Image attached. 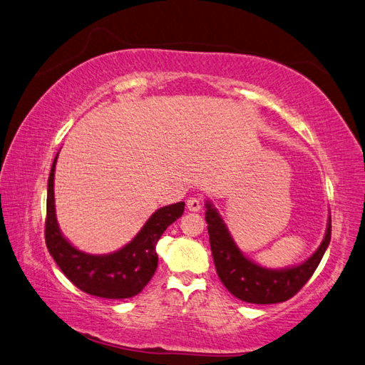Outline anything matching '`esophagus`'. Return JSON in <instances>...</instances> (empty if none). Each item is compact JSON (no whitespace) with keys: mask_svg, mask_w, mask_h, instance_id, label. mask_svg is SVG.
I'll return each instance as SVG.
<instances>
[{"mask_svg":"<svg viewBox=\"0 0 365 365\" xmlns=\"http://www.w3.org/2000/svg\"><path fill=\"white\" fill-rule=\"evenodd\" d=\"M186 206H188L190 211H200L202 210V202L199 199H195V197H190L188 202H186Z\"/></svg>","mask_w":365,"mask_h":365,"instance_id":"34e87169","label":"esophagus"}]
</instances>
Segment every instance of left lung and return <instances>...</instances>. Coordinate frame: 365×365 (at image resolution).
Listing matches in <instances>:
<instances>
[{
  "label": "left lung",
  "mask_w": 365,
  "mask_h": 365,
  "mask_svg": "<svg viewBox=\"0 0 365 365\" xmlns=\"http://www.w3.org/2000/svg\"><path fill=\"white\" fill-rule=\"evenodd\" d=\"M205 218L218 278L234 297L252 304L283 303L298 294L314 275L331 237V220L329 218L324 240L314 255L299 266L270 270L255 264L240 252L211 203H206Z\"/></svg>",
  "instance_id": "8db88e82"
}]
</instances>
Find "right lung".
Wrapping results in <instances>:
<instances>
[{
    "mask_svg": "<svg viewBox=\"0 0 365 365\" xmlns=\"http://www.w3.org/2000/svg\"><path fill=\"white\" fill-rule=\"evenodd\" d=\"M58 155L51 165L47 185V217L46 245L64 275L82 292L101 298L122 299L138 295L150 283L159 257L155 252L159 238L173 222L185 211V203L179 202L163 206L145 223L140 232L120 251L108 255H90L73 247L62 237L55 214L53 179Z\"/></svg>",
    "mask_w": 365,
    "mask_h": 365,
    "instance_id": "obj_1",
    "label": "right lung"
}]
</instances>
